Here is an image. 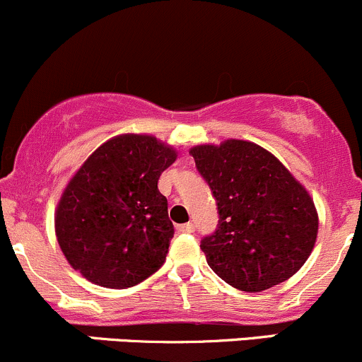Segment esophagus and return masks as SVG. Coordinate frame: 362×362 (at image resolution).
I'll return each mask as SVG.
<instances>
[{"label":"esophagus","mask_w":362,"mask_h":362,"mask_svg":"<svg viewBox=\"0 0 362 362\" xmlns=\"http://www.w3.org/2000/svg\"><path fill=\"white\" fill-rule=\"evenodd\" d=\"M194 224L192 222H187V224H182V226H177V231L178 233H194Z\"/></svg>","instance_id":"1"}]
</instances>
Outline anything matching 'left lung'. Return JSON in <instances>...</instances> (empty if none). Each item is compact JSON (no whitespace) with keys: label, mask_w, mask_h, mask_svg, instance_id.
<instances>
[{"label":"left lung","mask_w":362,"mask_h":362,"mask_svg":"<svg viewBox=\"0 0 362 362\" xmlns=\"http://www.w3.org/2000/svg\"><path fill=\"white\" fill-rule=\"evenodd\" d=\"M191 156L217 202V229L202 240L208 266L247 293L291 279L312 254L319 231L308 191L252 141L198 145Z\"/></svg>","instance_id":"1"}]
</instances>
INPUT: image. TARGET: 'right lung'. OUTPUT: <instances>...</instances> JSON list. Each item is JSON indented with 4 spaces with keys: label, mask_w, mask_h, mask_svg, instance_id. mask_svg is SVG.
<instances>
[{
    "label": "right lung",
    "mask_w": 362,
    "mask_h": 362,
    "mask_svg": "<svg viewBox=\"0 0 362 362\" xmlns=\"http://www.w3.org/2000/svg\"><path fill=\"white\" fill-rule=\"evenodd\" d=\"M175 159L148 134H120L87 158L56 210L57 242L73 269L108 289L158 272L175 233L158 180Z\"/></svg>",
    "instance_id": "obj_1"
}]
</instances>
